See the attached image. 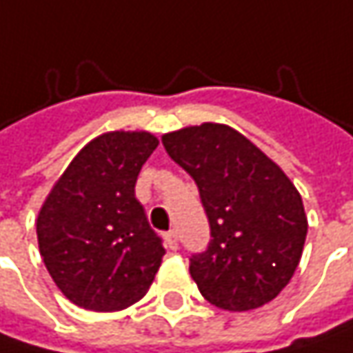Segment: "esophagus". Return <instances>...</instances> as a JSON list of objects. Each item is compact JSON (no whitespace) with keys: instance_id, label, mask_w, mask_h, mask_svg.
I'll list each match as a JSON object with an SVG mask.
<instances>
[{"instance_id":"34e87169","label":"esophagus","mask_w":353,"mask_h":353,"mask_svg":"<svg viewBox=\"0 0 353 353\" xmlns=\"http://www.w3.org/2000/svg\"><path fill=\"white\" fill-rule=\"evenodd\" d=\"M164 243H166V247L168 249H176L179 247V239H176V231H168V233H164Z\"/></svg>"}]
</instances>
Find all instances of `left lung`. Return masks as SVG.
Returning a JSON list of instances; mask_svg holds the SVG:
<instances>
[{
    "label": "left lung",
    "mask_w": 353,
    "mask_h": 353,
    "mask_svg": "<svg viewBox=\"0 0 353 353\" xmlns=\"http://www.w3.org/2000/svg\"><path fill=\"white\" fill-rule=\"evenodd\" d=\"M168 157L194 179L211 225L209 249L190 259L201 295L249 312L275 299L299 265L307 214L299 190L239 130L203 122L163 134Z\"/></svg>",
    "instance_id": "1"
}]
</instances>
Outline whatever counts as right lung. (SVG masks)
<instances>
[{"mask_svg": "<svg viewBox=\"0 0 353 353\" xmlns=\"http://www.w3.org/2000/svg\"><path fill=\"white\" fill-rule=\"evenodd\" d=\"M157 146L159 139L148 130H112L92 139L39 207V255L58 290L78 307L126 310L154 281L164 247L134 185Z\"/></svg>", "mask_w": 353, "mask_h": 353, "instance_id": "right-lung-1", "label": "right lung"}]
</instances>
